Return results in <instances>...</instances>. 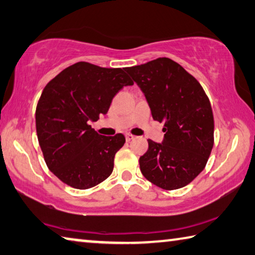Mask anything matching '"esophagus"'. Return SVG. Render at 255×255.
<instances>
[{
	"label": "esophagus",
	"instance_id": "1",
	"mask_svg": "<svg viewBox=\"0 0 255 255\" xmlns=\"http://www.w3.org/2000/svg\"><path fill=\"white\" fill-rule=\"evenodd\" d=\"M134 135H132V134H130V133H128L127 135H125V139H127V141H131V140H133L134 139Z\"/></svg>",
	"mask_w": 255,
	"mask_h": 255
}]
</instances>
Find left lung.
Listing matches in <instances>:
<instances>
[{
  "instance_id": "obj_1",
  "label": "left lung",
  "mask_w": 255,
  "mask_h": 255,
  "mask_svg": "<svg viewBox=\"0 0 255 255\" xmlns=\"http://www.w3.org/2000/svg\"><path fill=\"white\" fill-rule=\"evenodd\" d=\"M153 120L163 122L161 143L148 140L140 157L142 175L166 190L182 188L206 166L214 145L211 103L197 79L169 58L128 67Z\"/></svg>"
}]
</instances>
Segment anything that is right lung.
Here are the masks:
<instances>
[{
    "label": "right lung",
    "instance_id": "1",
    "mask_svg": "<svg viewBox=\"0 0 255 255\" xmlns=\"http://www.w3.org/2000/svg\"><path fill=\"white\" fill-rule=\"evenodd\" d=\"M133 82L125 68H102L79 61L47 84L35 110V128L44 161L53 175L76 189L101 184L114 167L123 134L104 136L92 128L113 97Z\"/></svg>",
    "mask_w": 255,
    "mask_h": 255
}]
</instances>
